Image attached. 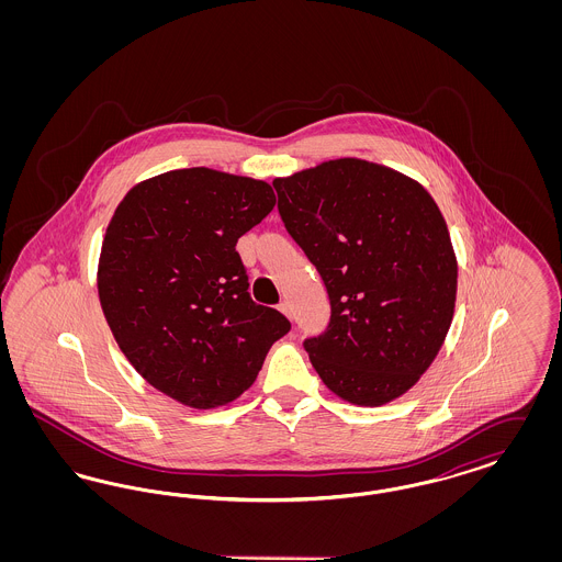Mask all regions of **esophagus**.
Instances as JSON below:
<instances>
[{
	"instance_id": "obj_1",
	"label": "esophagus",
	"mask_w": 562,
	"mask_h": 562,
	"mask_svg": "<svg viewBox=\"0 0 562 562\" xmlns=\"http://www.w3.org/2000/svg\"><path fill=\"white\" fill-rule=\"evenodd\" d=\"M278 307H280V312H282L286 318H291V321H293V305H291L289 301H282Z\"/></svg>"
}]
</instances>
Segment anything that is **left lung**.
Wrapping results in <instances>:
<instances>
[{
    "label": "left lung",
    "mask_w": 562,
    "mask_h": 562,
    "mask_svg": "<svg viewBox=\"0 0 562 562\" xmlns=\"http://www.w3.org/2000/svg\"><path fill=\"white\" fill-rule=\"evenodd\" d=\"M278 211L321 271L330 322L303 346L341 401L381 406L426 373L451 328L457 257L428 189L339 158L273 179Z\"/></svg>",
    "instance_id": "obj_1"
}]
</instances>
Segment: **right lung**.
<instances>
[{
	"mask_svg": "<svg viewBox=\"0 0 562 562\" xmlns=\"http://www.w3.org/2000/svg\"><path fill=\"white\" fill-rule=\"evenodd\" d=\"M276 206L266 181L181 168L136 183L101 246L109 328L149 385L191 408L236 401L291 330L248 293L238 238Z\"/></svg>",
	"mask_w": 562,
	"mask_h": 562,
	"instance_id": "right-lung-1",
	"label": "right lung"
}]
</instances>
